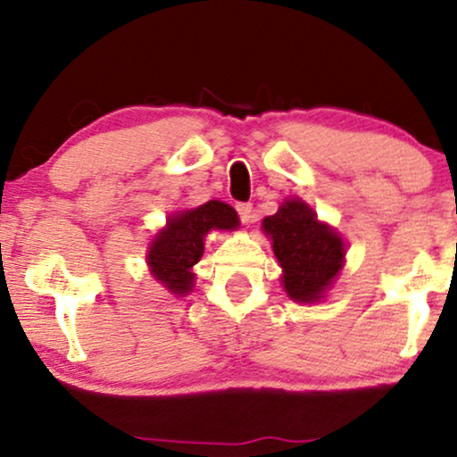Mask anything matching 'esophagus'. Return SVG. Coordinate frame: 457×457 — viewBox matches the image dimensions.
<instances>
[{"mask_svg":"<svg viewBox=\"0 0 457 457\" xmlns=\"http://www.w3.org/2000/svg\"><path fill=\"white\" fill-rule=\"evenodd\" d=\"M236 211L245 225L253 223V204H236Z\"/></svg>","mask_w":457,"mask_h":457,"instance_id":"obj_1","label":"esophagus"}]
</instances>
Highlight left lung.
<instances>
[{
    "label": "left lung",
    "instance_id": "8db88e82",
    "mask_svg": "<svg viewBox=\"0 0 457 457\" xmlns=\"http://www.w3.org/2000/svg\"><path fill=\"white\" fill-rule=\"evenodd\" d=\"M283 269V290L296 303H313L333 286L345 258L344 238L303 199L292 197L262 221Z\"/></svg>",
    "mask_w": 457,
    "mask_h": 457
}]
</instances>
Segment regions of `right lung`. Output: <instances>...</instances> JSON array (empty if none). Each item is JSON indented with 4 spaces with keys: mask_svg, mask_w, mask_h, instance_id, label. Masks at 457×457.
I'll use <instances>...</instances> for the list:
<instances>
[{
    "mask_svg": "<svg viewBox=\"0 0 457 457\" xmlns=\"http://www.w3.org/2000/svg\"><path fill=\"white\" fill-rule=\"evenodd\" d=\"M238 214L229 204L211 199L191 211H180L167 219V225L154 236L148 251L152 277L171 295L191 292L195 272L193 266L204 255V238L211 229H236Z\"/></svg>",
    "mask_w": 457,
    "mask_h": 457,
    "instance_id": "add662e5",
    "label": "right lung"
}]
</instances>
